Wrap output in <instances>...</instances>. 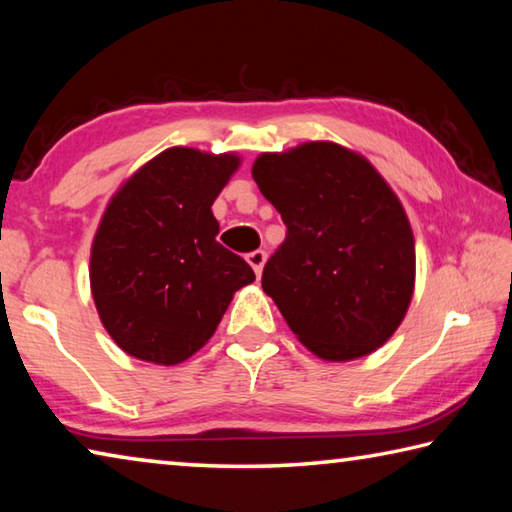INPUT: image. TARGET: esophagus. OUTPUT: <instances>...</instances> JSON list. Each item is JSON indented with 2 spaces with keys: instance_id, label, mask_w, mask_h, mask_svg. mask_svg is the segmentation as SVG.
I'll use <instances>...</instances> for the list:
<instances>
[{
  "instance_id": "obj_1",
  "label": "esophagus",
  "mask_w": 512,
  "mask_h": 512,
  "mask_svg": "<svg viewBox=\"0 0 512 512\" xmlns=\"http://www.w3.org/2000/svg\"><path fill=\"white\" fill-rule=\"evenodd\" d=\"M248 264L253 266V271H255V275L259 277L262 275V268H264V264H266V253L264 250H255V253H248Z\"/></svg>"
}]
</instances>
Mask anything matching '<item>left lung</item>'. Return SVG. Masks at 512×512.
Returning a JSON list of instances; mask_svg holds the SVG:
<instances>
[{"mask_svg": "<svg viewBox=\"0 0 512 512\" xmlns=\"http://www.w3.org/2000/svg\"><path fill=\"white\" fill-rule=\"evenodd\" d=\"M253 178L287 225L262 289L325 361L381 348L406 316L415 241L400 198L363 155L334 142L262 153Z\"/></svg>", "mask_w": 512, "mask_h": 512, "instance_id": "obj_1", "label": "left lung"}]
</instances>
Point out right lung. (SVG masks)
<instances>
[{
    "label": "right lung",
    "mask_w": 512,
    "mask_h": 512,
    "mask_svg": "<svg viewBox=\"0 0 512 512\" xmlns=\"http://www.w3.org/2000/svg\"><path fill=\"white\" fill-rule=\"evenodd\" d=\"M235 153L173 146L110 198L90 253V289L110 339L131 357L176 366L212 339L235 291L255 282L223 248L212 203Z\"/></svg>",
    "instance_id": "add662e5"
}]
</instances>
